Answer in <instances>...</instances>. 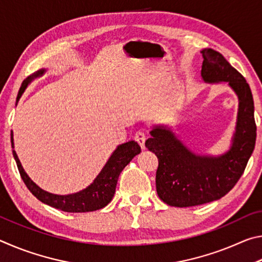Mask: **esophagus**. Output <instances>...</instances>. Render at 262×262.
I'll use <instances>...</instances> for the list:
<instances>
[{"label":"esophagus","mask_w":262,"mask_h":262,"mask_svg":"<svg viewBox=\"0 0 262 262\" xmlns=\"http://www.w3.org/2000/svg\"><path fill=\"white\" fill-rule=\"evenodd\" d=\"M145 137H147V136H145V133H144V132L139 130V132L135 133V141L137 142V143L140 144V147H141L142 149L145 148V147H144Z\"/></svg>","instance_id":"esophagus-1"}]
</instances>
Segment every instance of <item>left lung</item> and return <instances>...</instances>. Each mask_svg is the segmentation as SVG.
Returning <instances> with one entry per match:
<instances>
[{
	"mask_svg": "<svg viewBox=\"0 0 262 262\" xmlns=\"http://www.w3.org/2000/svg\"><path fill=\"white\" fill-rule=\"evenodd\" d=\"M201 53L203 81L228 82L238 96L236 132L229 151L214 157L190 151L170 128H152L145 147L158 158L157 194L163 202L173 207L199 206L224 196L244 173L255 145L254 103L246 79L221 53L211 48Z\"/></svg>",
	"mask_w": 262,
	"mask_h": 262,
	"instance_id": "left-lung-1",
	"label": "left lung"
}]
</instances>
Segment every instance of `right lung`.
<instances>
[{"mask_svg": "<svg viewBox=\"0 0 262 262\" xmlns=\"http://www.w3.org/2000/svg\"><path fill=\"white\" fill-rule=\"evenodd\" d=\"M46 70L40 69L37 73L31 75L21 83V86L17 95V101L23 95L26 86L33 81L34 78L40 77ZM11 132V147L14 148V137H12ZM141 152V147L135 141H128L126 143L118 145V148L114 150L113 154L111 155L108 161L106 162L105 166L101 168L99 174L96 177L94 183L89 185L86 188L79 190L77 193L68 194V195H57L48 193L46 190L41 189L39 186L35 185L31 180L28 173L24 171L23 166L18 159V156L15 150H12V155L17 163V167L20 173L21 179L29 190L32 193L38 200L42 203L51 206L56 209L67 212H86L98 210L107 206L112 200L115 193V187H117L118 178L120 176L121 171L125 166L129 163L136 155Z\"/></svg>", "mask_w": 262, "mask_h": 262, "instance_id": "obj_1", "label": "right lung"}]
</instances>
